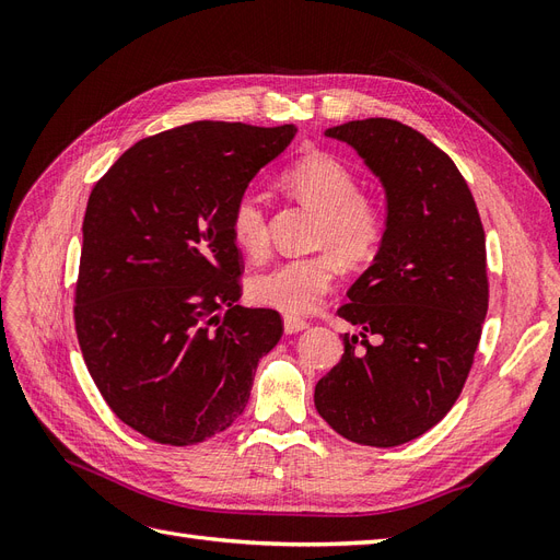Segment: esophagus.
<instances>
[{"instance_id": "obj_1", "label": "esophagus", "mask_w": 560, "mask_h": 560, "mask_svg": "<svg viewBox=\"0 0 560 560\" xmlns=\"http://www.w3.org/2000/svg\"><path fill=\"white\" fill-rule=\"evenodd\" d=\"M303 329H308V322L296 315H284V331L287 334H299Z\"/></svg>"}]
</instances>
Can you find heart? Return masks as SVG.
I'll return each instance as SVG.
<instances>
[{
  "mask_svg": "<svg viewBox=\"0 0 560 560\" xmlns=\"http://www.w3.org/2000/svg\"><path fill=\"white\" fill-rule=\"evenodd\" d=\"M282 186L319 214L315 243L329 247L350 266L369 261L381 249L387 214L378 200L362 196V182L352 167L325 151L299 159L282 173ZM231 238L247 257H261L268 247V222L261 198L241 194L231 208ZM336 257L317 252L284 259L249 278V296L266 308L287 315L313 311L336 280Z\"/></svg>",
  "mask_w": 560,
  "mask_h": 560,
  "instance_id": "obj_1",
  "label": "heart"
}]
</instances>
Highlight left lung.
<instances>
[{"label":"left lung","instance_id":"left-lung-1","mask_svg":"<svg viewBox=\"0 0 560 560\" xmlns=\"http://www.w3.org/2000/svg\"><path fill=\"white\" fill-rule=\"evenodd\" d=\"M325 135L378 177L387 229L338 308L360 331L341 336L343 358L317 381L315 409L350 442L389 448L434 428L467 381L488 311L486 235L467 182L425 135L393 118Z\"/></svg>","mask_w":560,"mask_h":560}]
</instances>
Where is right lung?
<instances>
[{"instance_id": "obj_1", "label": "right lung", "mask_w": 560, "mask_h": 560, "mask_svg": "<svg viewBox=\"0 0 560 560\" xmlns=\"http://www.w3.org/2000/svg\"><path fill=\"white\" fill-rule=\"evenodd\" d=\"M296 126L196 121L144 138L100 179L83 217L74 322L109 409L151 442L224 432L282 319L243 308L231 208Z\"/></svg>"}]
</instances>
